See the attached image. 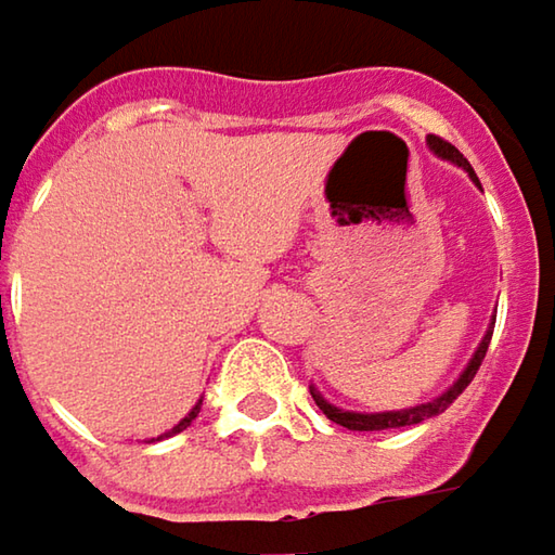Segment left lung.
<instances>
[{
	"instance_id": "8db88e82",
	"label": "left lung",
	"mask_w": 555,
	"mask_h": 555,
	"mask_svg": "<svg viewBox=\"0 0 555 555\" xmlns=\"http://www.w3.org/2000/svg\"><path fill=\"white\" fill-rule=\"evenodd\" d=\"M428 145H431V152L435 155H441V158H448V162H454V165H461V168H467L470 177L477 180L474 175V168L467 165V158L451 145V142H444L441 135H428ZM489 339H492V330L482 336V343H479L477 356L470 359V365H467V372L457 378L454 387H448L441 397H435L431 403H423V406H413V410H397V413H343V410H336V406H330L327 400L318 393V390H311V397H314V403L324 410V416L333 420L336 426L343 428H352V431H380V428H403V426H416V423H426L431 416H438V413H444L461 393H464V387L474 380V375L479 372V365H482V359H486V349H489Z\"/></svg>"
}]
</instances>
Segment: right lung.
Segmentation results:
<instances>
[{"label":"right lung","mask_w":555,"mask_h":555,"mask_svg":"<svg viewBox=\"0 0 555 555\" xmlns=\"http://www.w3.org/2000/svg\"><path fill=\"white\" fill-rule=\"evenodd\" d=\"M199 403H203V400H199ZM199 403H196V406H193V410H190V413H186V416H183V420H180V423H177L175 428H171V435H177V431H183V428L190 426V423H193V420H196V413H199Z\"/></svg>","instance_id":"right-lung-1"}]
</instances>
